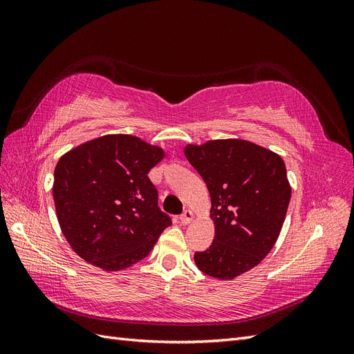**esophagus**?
<instances>
[{"label":"esophagus","mask_w":354,"mask_h":354,"mask_svg":"<svg viewBox=\"0 0 354 354\" xmlns=\"http://www.w3.org/2000/svg\"><path fill=\"white\" fill-rule=\"evenodd\" d=\"M194 218H195V214L192 212L190 209H186V211L180 216V221H181V224H185V226H186V224H189Z\"/></svg>","instance_id":"34e87169"}]
</instances>
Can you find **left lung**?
<instances>
[{
    "instance_id": "obj_1",
    "label": "left lung",
    "mask_w": 354,
    "mask_h": 354,
    "mask_svg": "<svg viewBox=\"0 0 354 354\" xmlns=\"http://www.w3.org/2000/svg\"><path fill=\"white\" fill-rule=\"evenodd\" d=\"M185 155L208 187L216 229L195 264L216 279H234L261 263L279 238L291 199L285 162L241 138L187 145Z\"/></svg>"
}]
</instances>
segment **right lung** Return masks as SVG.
Returning <instances> with one entry per match:
<instances>
[{"instance_id":"obj_1","label":"right lung","mask_w":354,"mask_h":354,"mask_svg":"<svg viewBox=\"0 0 354 354\" xmlns=\"http://www.w3.org/2000/svg\"><path fill=\"white\" fill-rule=\"evenodd\" d=\"M162 147L130 134H108L71 149L55 169L53 199L63 236L84 261L104 272L151 252L171 218L158 208L147 173Z\"/></svg>"}]
</instances>
